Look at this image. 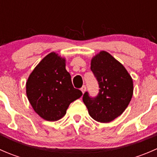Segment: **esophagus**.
<instances>
[{"instance_id": "obj_1", "label": "esophagus", "mask_w": 157, "mask_h": 157, "mask_svg": "<svg viewBox=\"0 0 157 157\" xmlns=\"http://www.w3.org/2000/svg\"><path fill=\"white\" fill-rule=\"evenodd\" d=\"M86 86H83L81 88H80V90H81V91H82V93H84L85 91H86Z\"/></svg>"}]
</instances>
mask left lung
<instances>
[{
    "instance_id": "obj_1",
    "label": "left lung",
    "mask_w": 157,
    "mask_h": 157,
    "mask_svg": "<svg viewBox=\"0 0 157 157\" xmlns=\"http://www.w3.org/2000/svg\"><path fill=\"white\" fill-rule=\"evenodd\" d=\"M90 69L100 89L94 98L86 92L83 101L93 119L110 122L128 107L133 96V80L125 67L105 51L92 58Z\"/></svg>"
}]
</instances>
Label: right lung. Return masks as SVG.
<instances>
[{"label":"right lung","mask_w":157,"mask_h":157,"mask_svg":"<svg viewBox=\"0 0 157 157\" xmlns=\"http://www.w3.org/2000/svg\"><path fill=\"white\" fill-rule=\"evenodd\" d=\"M65 65L64 58L52 52L35 67L26 82V95L32 107L46 121L61 119L70 104L83 95L73 86Z\"/></svg>","instance_id":"1"}]
</instances>
